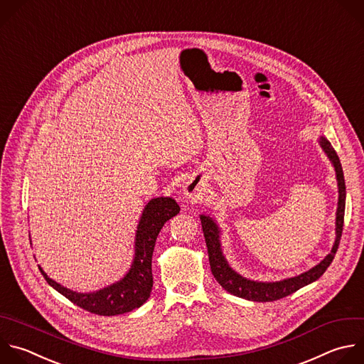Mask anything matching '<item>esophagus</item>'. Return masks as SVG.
Here are the masks:
<instances>
[{
    "label": "esophagus",
    "mask_w": 364,
    "mask_h": 364,
    "mask_svg": "<svg viewBox=\"0 0 364 364\" xmlns=\"http://www.w3.org/2000/svg\"><path fill=\"white\" fill-rule=\"evenodd\" d=\"M184 196L190 201H201L207 196V186L203 180H190L184 186Z\"/></svg>",
    "instance_id": "esophagus-1"
}]
</instances>
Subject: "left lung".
Listing matches in <instances>:
<instances>
[{"label": "left lung", "instance_id": "left-lung-1", "mask_svg": "<svg viewBox=\"0 0 364 364\" xmlns=\"http://www.w3.org/2000/svg\"><path fill=\"white\" fill-rule=\"evenodd\" d=\"M321 147L327 153L328 159L331 160L336 174H337V181H338V207H337V217H336V241L334 246L330 252V255L320 262L316 267L311 270L297 276L291 277L283 282H276V283H259V282H252L245 277H241L235 272H232L223 253L220 249V240H218V228L215 223L207 217L201 215V227L205 238V246L208 252V262L211 267V273L215 277V280L220 283V286L227 290L228 293L241 297V299H247L253 301H276L283 297L290 296L291 293L297 291L299 289L316 282L323 276V273L327 270V267L331 264L338 245H340V238L343 232V224H344V207H346V183H344V174L343 168L338 160V156L336 154L334 149L330 146V143L324 139H321Z\"/></svg>", "mask_w": 364, "mask_h": 364}]
</instances>
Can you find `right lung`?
Masks as SVG:
<instances>
[{"label": "right lung", "mask_w": 364, "mask_h": 364, "mask_svg": "<svg viewBox=\"0 0 364 364\" xmlns=\"http://www.w3.org/2000/svg\"><path fill=\"white\" fill-rule=\"evenodd\" d=\"M180 213V205L170 197L153 198L141 215L137 237H136V257L127 276L118 283L102 289L97 293L82 294L71 291L61 284L51 280L40 267L41 274L47 283L58 293L67 297L78 307L98 314L115 316L124 314L139 309L150 297L153 289L151 259L156 246V240L163 225Z\"/></svg>", "instance_id": "obj_1"}]
</instances>
